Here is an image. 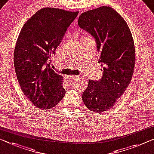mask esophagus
<instances>
[{
	"instance_id": "esophagus-1",
	"label": "esophagus",
	"mask_w": 154,
	"mask_h": 154,
	"mask_svg": "<svg viewBox=\"0 0 154 154\" xmlns=\"http://www.w3.org/2000/svg\"><path fill=\"white\" fill-rule=\"evenodd\" d=\"M65 79L68 80H72L76 79H80L79 76H76V75H72V76H66L65 77Z\"/></svg>"
}]
</instances>
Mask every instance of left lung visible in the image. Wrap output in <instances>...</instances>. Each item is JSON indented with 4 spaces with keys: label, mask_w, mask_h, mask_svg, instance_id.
I'll use <instances>...</instances> for the list:
<instances>
[{
    "label": "left lung",
    "mask_w": 154,
    "mask_h": 154,
    "mask_svg": "<svg viewBox=\"0 0 154 154\" xmlns=\"http://www.w3.org/2000/svg\"><path fill=\"white\" fill-rule=\"evenodd\" d=\"M78 25L91 34L100 52L102 78L88 80L82 100L90 111L100 113L113 107L129 84L136 52L127 22L112 8L102 6L82 13Z\"/></svg>",
    "instance_id": "obj_1"
}]
</instances>
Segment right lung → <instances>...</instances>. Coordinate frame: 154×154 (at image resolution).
Here are the masks:
<instances>
[{
	"mask_svg": "<svg viewBox=\"0 0 154 154\" xmlns=\"http://www.w3.org/2000/svg\"><path fill=\"white\" fill-rule=\"evenodd\" d=\"M78 13L43 8L27 20L18 35L14 52L16 74L23 93L38 109H52L65 95L62 76L50 64Z\"/></svg>",
	"mask_w": 154,
	"mask_h": 154,
	"instance_id": "obj_1",
	"label": "right lung"
}]
</instances>
